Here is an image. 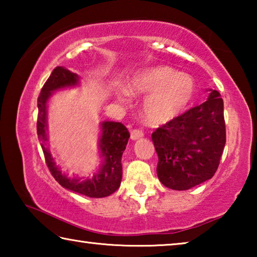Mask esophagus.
Returning a JSON list of instances; mask_svg holds the SVG:
<instances>
[{"label":"esophagus","mask_w":257,"mask_h":257,"mask_svg":"<svg viewBox=\"0 0 257 257\" xmlns=\"http://www.w3.org/2000/svg\"><path fill=\"white\" fill-rule=\"evenodd\" d=\"M143 136H144V133H143L141 129H133L132 132H130V138H132L133 141H137V139L142 138Z\"/></svg>","instance_id":"1"}]
</instances>
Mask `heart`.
Returning a JSON list of instances; mask_svg holds the SVG:
<instances>
[{"instance_id": "1", "label": "heart", "mask_w": 257, "mask_h": 257, "mask_svg": "<svg viewBox=\"0 0 257 257\" xmlns=\"http://www.w3.org/2000/svg\"><path fill=\"white\" fill-rule=\"evenodd\" d=\"M129 93L147 95L143 104L145 119L161 124L176 118L193 101L196 84L187 73L168 66H159L138 73L130 79Z\"/></svg>"}]
</instances>
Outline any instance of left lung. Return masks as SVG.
I'll use <instances>...</instances> for the list:
<instances>
[{
    "label": "left lung",
    "mask_w": 257,
    "mask_h": 257,
    "mask_svg": "<svg viewBox=\"0 0 257 257\" xmlns=\"http://www.w3.org/2000/svg\"><path fill=\"white\" fill-rule=\"evenodd\" d=\"M207 101L152 134L158 177L173 190L193 188L214 176L225 145L223 99L208 89Z\"/></svg>",
    "instance_id": "obj_1"
}]
</instances>
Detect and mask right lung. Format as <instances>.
<instances>
[{
    "label": "right lung",
    "instance_id": "right-lung-1",
    "mask_svg": "<svg viewBox=\"0 0 257 257\" xmlns=\"http://www.w3.org/2000/svg\"><path fill=\"white\" fill-rule=\"evenodd\" d=\"M80 77L63 67H56L49 79L43 86L37 99L38 118L37 136L41 142L47 168L59 184L68 190L85 195L87 197L101 198L110 196L119 188L122 179L121 159L130 137L128 129L122 123L114 121L101 122V137L98 142L101 167L94 176L88 178H69L56 165L51 151L47 146V103L55 90L76 87L79 85Z\"/></svg>",
    "mask_w": 257,
    "mask_h": 257
}]
</instances>
